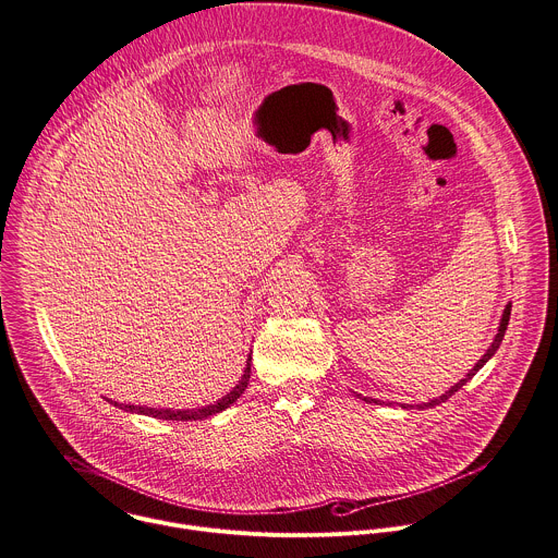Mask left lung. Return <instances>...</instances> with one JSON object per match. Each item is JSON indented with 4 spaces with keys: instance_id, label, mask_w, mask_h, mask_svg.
<instances>
[{
    "instance_id": "8db88e82",
    "label": "left lung",
    "mask_w": 558,
    "mask_h": 558,
    "mask_svg": "<svg viewBox=\"0 0 558 558\" xmlns=\"http://www.w3.org/2000/svg\"><path fill=\"white\" fill-rule=\"evenodd\" d=\"M509 319H511V304H507V308H505V315H502V322H500V330H498V335H496V339H494V343H492V348L487 350V354L476 363V367L461 380V383H457L450 391H446L441 398H437V400H433V402H428V404H420V409H426V407H437V404H441V402H446L448 398H452L468 380H472L476 374H478V369L498 352V348H500V343H502V339H505V332H507V326H509ZM367 402H376V400H367ZM404 409H409V407H404Z\"/></svg>"
}]
</instances>
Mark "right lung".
Wrapping results in <instances>:
<instances>
[{
  "label": "right lung",
  "mask_w": 558,
  "mask_h": 558,
  "mask_svg": "<svg viewBox=\"0 0 558 558\" xmlns=\"http://www.w3.org/2000/svg\"><path fill=\"white\" fill-rule=\"evenodd\" d=\"M247 361H252V359H247ZM247 380H250V363H247V367H245V374H243V378H241V383L226 396V398H221L217 404H213V407H204V409H195V411H162V409H141V407H130V404H117L114 402V407H119V409H123V411H138V413H143V415H149V417H156V420H175V422H189V420H204V417H210V415H215V413H219V411H223V409H228L230 404H234L236 402V398H241V393L247 389Z\"/></svg>",
  "instance_id": "obj_1"
}]
</instances>
